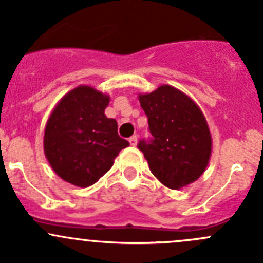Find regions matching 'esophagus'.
I'll return each mask as SVG.
<instances>
[{"label":"esophagus","mask_w":263,"mask_h":263,"mask_svg":"<svg viewBox=\"0 0 263 263\" xmlns=\"http://www.w3.org/2000/svg\"><path fill=\"white\" fill-rule=\"evenodd\" d=\"M137 137L135 135H133V137L129 138V143H130V145H133V147H135L137 145Z\"/></svg>","instance_id":"34e87169"}]
</instances>
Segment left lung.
I'll return each instance as SVG.
<instances>
[{
    "mask_svg": "<svg viewBox=\"0 0 263 263\" xmlns=\"http://www.w3.org/2000/svg\"><path fill=\"white\" fill-rule=\"evenodd\" d=\"M139 102L148 118L152 139H142L138 148L152 173L173 190L196 181L212 154V135L200 107L168 85L139 95Z\"/></svg>",
    "mask_w": 263,
    "mask_h": 263,
    "instance_id": "obj_1",
    "label": "left lung"
}]
</instances>
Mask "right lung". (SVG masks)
<instances>
[{"mask_svg": "<svg viewBox=\"0 0 263 263\" xmlns=\"http://www.w3.org/2000/svg\"><path fill=\"white\" fill-rule=\"evenodd\" d=\"M110 97L90 86L64 95L48 119L44 153L53 171L67 182L88 187L129 145L118 134L115 119L105 115Z\"/></svg>", "mask_w": 263, "mask_h": 263, "instance_id": "right-lung-1", "label": "right lung"}]
</instances>
